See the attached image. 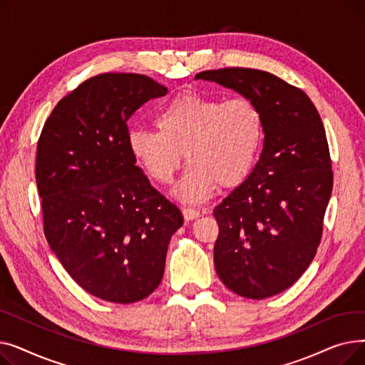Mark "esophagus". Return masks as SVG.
Wrapping results in <instances>:
<instances>
[{
    "mask_svg": "<svg viewBox=\"0 0 365 365\" xmlns=\"http://www.w3.org/2000/svg\"><path fill=\"white\" fill-rule=\"evenodd\" d=\"M183 217L186 222H190L194 219H198L201 216V213L198 212V210H194V208H183Z\"/></svg>",
    "mask_w": 365,
    "mask_h": 365,
    "instance_id": "34e87169",
    "label": "esophagus"
}]
</instances>
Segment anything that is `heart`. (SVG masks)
Returning a JSON list of instances; mask_svg holds the SVG:
<instances>
[{
	"label": "heart",
	"instance_id": "1",
	"mask_svg": "<svg viewBox=\"0 0 365 365\" xmlns=\"http://www.w3.org/2000/svg\"><path fill=\"white\" fill-rule=\"evenodd\" d=\"M157 131L133 130L127 145L134 161L158 185L170 183L183 153L190 164L173 195L198 204L217 185L234 187L250 175L263 140V120L248 99L223 101L195 91L178 94L155 115Z\"/></svg>",
	"mask_w": 365,
	"mask_h": 365
}]
</instances>
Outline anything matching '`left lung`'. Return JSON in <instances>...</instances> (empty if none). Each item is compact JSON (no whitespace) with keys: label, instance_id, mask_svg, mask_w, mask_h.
Segmentation results:
<instances>
[{"label":"left lung","instance_id":"8db88e82","mask_svg":"<svg viewBox=\"0 0 365 365\" xmlns=\"http://www.w3.org/2000/svg\"><path fill=\"white\" fill-rule=\"evenodd\" d=\"M252 101L262 113L263 149L248 178L215 210V267L222 282L248 299L292 287L321 241L333 171L325 130L312 101L278 76L247 68L204 71Z\"/></svg>","mask_w":365,"mask_h":365}]
</instances>
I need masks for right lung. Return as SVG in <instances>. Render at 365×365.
<instances>
[{
    "label": "right lung",
    "mask_w": 365,
    "mask_h": 365,
    "mask_svg": "<svg viewBox=\"0 0 365 365\" xmlns=\"http://www.w3.org/2000/svg\"><path fill=\"white\" fill-rule=\"evenodd\" d=\"M167 87L139 73H102L56 105L36 146L44 234L83 289L134 303L160 285L180 210L153 189L128 150L127 121Z\"/></svg>",
    "instance_id": "add662e5"
}]
</instances>
